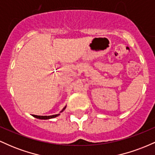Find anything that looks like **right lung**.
Masks as SVG:
<instances>
[{"mask_svg": "<svg viewBox=\"0 0 155 155\" xmlns=\"http://www.w3.org/2000/svg\"><path fill=\"white\" fill-rule=\"evenodd\" d=\"M65 107H66V106H65L63 109L60 112H63V110H65ZM59 115H60V114H58L51 115V116H38V115H33V116L37 119H40V120H49V119H52V118H54V117H58Z\"/></svg>", "mask_w": 155, "mask_h": 155, "instance_id": "add662e5", "label": "right lung"}]
</instances>
